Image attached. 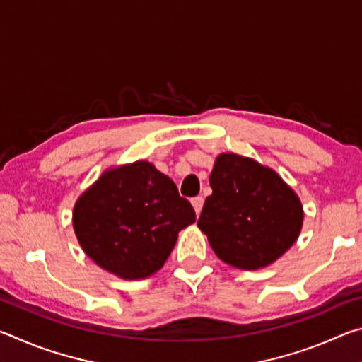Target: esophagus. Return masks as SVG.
Instances as JSON below:
<instances>
[{"mask_svg": "<svg viewBox=\"0 0 362 362\" xmlns=\"http://www.w3.org/2000/svg\"><path fill=\"white\" fill-rule=\"evenodd\" d=\"M203 204H204V199L201 198V196H196V198L192 199V206H193V209L196 212V216H199V214H201V209H203Z\"/></svg>", "mask_w": 362, "mask_h": 362, "instance_id": "34e87169", "label": "esophagus"}]
</instances>
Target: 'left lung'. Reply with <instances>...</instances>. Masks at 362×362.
Wrapping results in <instances>:
<instances>
[{
    "label": "left lung",
    "mask_w": 362,
    "mask_h": 362,
    "mask_svg": "<svg viewBox=\"0 0 362 362\" xmlns=\"http://www.w3.org/2000/svg\"><path fill=\"white\" fill-rule=\"evenodd\" d=\"M198 220L220 260L240 269L265 268L298 240L303 206L272 168L255 159L220 153Z\"/></svg>",
    "instance_id": "obj_1"
}]
</instances>
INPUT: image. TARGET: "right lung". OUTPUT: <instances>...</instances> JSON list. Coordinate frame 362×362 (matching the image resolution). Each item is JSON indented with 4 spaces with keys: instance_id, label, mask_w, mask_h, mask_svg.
Masks as SVG:
<instances>
[{
    "instance_id": "1",
    "label": "right lung",
    "mask_w": 362,
    "mask_h": 362,
    "mask_svg": "<svg viewBox=\"0 0 362 362\" xmlns=\"http://www.w3.org/2000/svg\"><path fill=\"white\" fill-rule=\"evenodd\" d=\"M194 220L175 183L144 159L103 170L73 207V230L84 254L126 281L161 269L179 231Z\"/></svg>"
}]
</instances>
